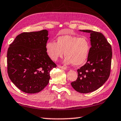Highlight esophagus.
<instances>
[{
  "label": "esophagus",
  "instance_id": "34e87169",
  "mask_svg": "<svg viewBox=\"0 0 121 121\" xmlns=\"http://www.w3.org/2000/svg\"><path fill=\"white\" fill-rule=\"evenodd\" d=\"M58 67L59 68H62V69H67V68L66 67H65V66H60V65H58Z\"/></svg>",
  "mask_w": 121,
  "mask_h": 121
}]
</instances>
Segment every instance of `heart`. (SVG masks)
I'll list each match as a JSON object with an SVG mask.
<instances>
[{
  "mask_svg": "<svg viewBox=\"0 0 121 121\" xmlns=\"http://www.w3.org/2000/svg\"><path fill=\"white\" fill-rule=\"evenodd\" d=\"M91 43L85 36L65 35L56 39V43L48 42L46 44V51L51 60L56 61L64 55L65 62L80 66L85 62L89 57Z\"/></svg>",
  "mask_w": 121,
  "mask_h": 121,
  "instance_id": "b5f03b06",
  "label": "heart"
}]
</instances>
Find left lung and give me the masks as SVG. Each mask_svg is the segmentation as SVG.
<instances>
[{
  "label": "left lung",
  "mask_w": 121,
  "mask_h": 121,
  "mask_svg": "<svg viewBox=\"0 0 121 121\" xmlns=\"http://www.w3.org/2000/svg\"><path fill=\"white\" fill-rule=\"evenodd\" d=\"M80 31L90 34L91 47L87 62L77 70L78 78L71 82V85L78 92L86 93L99 89L109 78L112 48L101 32L90 30Z\"/></svg>",
  "instance_id": "1"
}]
</instances>
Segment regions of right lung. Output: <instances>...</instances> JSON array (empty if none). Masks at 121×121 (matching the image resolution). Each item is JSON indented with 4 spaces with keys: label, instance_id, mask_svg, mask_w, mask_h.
<instances>
[{
    "label": "right lung",
    "instance_id": "add662e5",
    "mask_svg": "<svg viewBox=\"0 0 121 121\" xmlns=\"http://www.w3.org/2000/svg\"><path fill=\"white\" fill-rule=\"evenodd\" d=\"M48 31L23 32L7 53L8 73L11 82L27 93L40 92L47 85L50 72L56 67L46 51Z\"/></svg>",
    "mask_w": 121,
    "mask_h": 121
}]
</instances>
